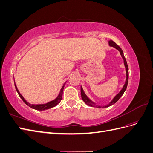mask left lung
I'll list each match as a JSON object with an SVG mask.
<instances>
[{
    "label": "left lung",
    "instance_id": "obj_1",
    "mask_svg": "<svg viewBox=\"0 0 153 153\" xmlns=\"http://www.w3.org/2000/svg\"><path fill=\"white\" fill-rule=\"evenodd\" d=\"M108 43H109V45L110 46V47H114L115 48H116L117 50H118L119 52H120V53H121V56L124 60V66H125V68H126V82H125V84L124 85L123 87L122 90L120 91L119 93L115 96L114 99L112 100V101H111L110 103H109V104H108L107 105H105V106H98V105H96L94 102H92V101L89 100V98H87V96H86V94L84 93V90H83L82 87L81 86V89H80V91H81V96H82V100L84 101V102L85 103L86 105H89L90 106H96V107L97 108H106V107H108V106H111L114 105V103H115L117 102V101L119 100V98H121V97L123 96V94H124V91H126V88H127V85H128V75H129V72H128V64H127V62H126V59H125L124 56V54H123V51L122 50V49L121 48V47H119V46L115 43V42H114L113 41L110 40L108 41Z\"/></svg>",
    "mask_w": 153,
    "mask_h": 153
}]
</instances>
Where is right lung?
<instances>
[{"label":"right lung","instance_id":"1","mask_svg":"<svg viewBox=\"0 0 153 153\" xmlns=\"http://www.w3.org/2000/svg\"><path fill=\"white\" fill-rule=\"evenodd\" d=\"M64 85H65V84L63 85L62 87L61 88V91H60V92H59L58 96L54 100L51 101H50V102L46 103V104L31 105V104H30V103H29L28 102H27V101L24 98V97H23L22 96V94L20 93L19 91H18V89H17V87H16V84H15L16 90V91L18 92V95L20 96V97L22 98V100H23V101H24V102L27 105H28L29 106H30V108H33V109H35V110H47V109H49V108H53V107H54V106H56L57 104H59L60 102H61V101L62 98V93H63V89H64Z\"/></svg>","mask_w":153,"mask_h":153}]
</instances>
